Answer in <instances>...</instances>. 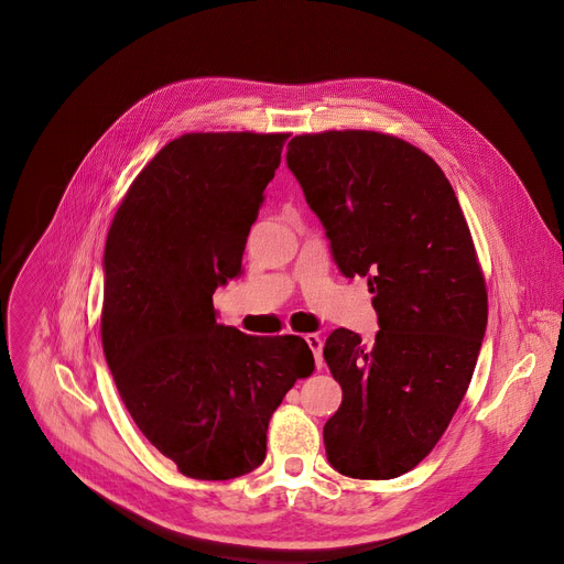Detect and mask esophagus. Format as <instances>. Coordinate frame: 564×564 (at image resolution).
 <instances>
[{
  "label": "esophagus",
  "mask_w": 564,
  "mask_h": 564,
  "mask_svg": "<svg viewBox=\"0 0 564 564\" xmlns=\"http://www.w3.org/2000/svg\"><path fill=\"white\" fill-rule=\"evenodd\" d=\"M305 341H307V346H310L312 352H314L316 369H321V367H323V339H321L318 335H307Z\"/></svg>",
  "instance_id": "1"
}]
</instances>
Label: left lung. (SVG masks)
Wrapping results in <instances>:
<instances>
[{"mask_svg": "<svg viewBox=\"0 0 564 564\" xmlns=\"http://www.w3.org/2000/svg\"><path fill=\"white\" fill-rule=\"evenodd\" d=\"M286 165L341 275L369 280L380 325L373 346L346 327L325 341L344 391L323 427L327 462L350 478H399L444 435L482 346L487 291L469 225L440 165L395 137H295Z\"/></svg>", "mask_w": 564, "mask_h": 564, "instance_id": "left-lung-1", "label": "left lung"}]
</instances>
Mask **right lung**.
I'll list each match as a JSON object with an SVG mask.
<instances>
[{"label": "right lung", "mask_w": 564, "mask_h": 564, "mask_svg": "<svg viewBox=\"0 0 564 564\" xmlns=\"http://www.w3.org/2000/svg\"><path fill=\"white\" fill-rule=\"evenodd\" d=\"M289 134H184L129 186L105 248L102 346L148 442L197 480L250 474L273 412L314 371L301 337L218 325Z\"/></svg>", "instance_id": "right-lung-1"}]
</instances>
